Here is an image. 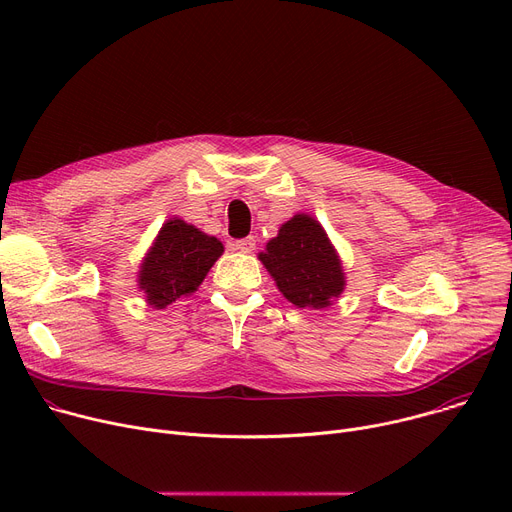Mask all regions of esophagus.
I'll list each match as a JSON object with an SVG mask.
<instances>
[{
	"label": "esophagus",
	"instance_id": "34e87169",
	"mask_svg": "<svg viewBox=\"0 0 512 512\" xmlns=\"http://www.w3.org/2000/svg\"><path fill=\"white\" fill-rule=\"evenodd\" d=\"M230 247L234 251H240V253H253L255 251V238L247 236V238H240V240H232Z\"/></svg>",
	"mask_w": 512,
	"mask_h": 512
}]
</instances>
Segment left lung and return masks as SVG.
Masks as SVG:
<instances>
[{"mask_svg":"<svg viewBox=\"0 0 512 512\" xmlns=\"http://www.w3.org/2000/svg\"><path fill=\"white\" fill-rule=\"evenodd\" d=\"M259 261L284 297L301 309L330 307L346 286L342 261L324 226L313 215L297 213L267 240Z\"/></svg>","mask_w":512,"mask_h":512,"instance_id":"1","label":"left lung"}]
</instances>
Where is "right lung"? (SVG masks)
Segmentation results:
<instances>
[{
	"label": "right lung",
	"mask_w": 512,
	"mask_h": 512,
	"mask_svg": "<svg viewBox=\"0 0 512 512\" xmlns=\"http://www.w3.org/2000/svg\"><path fill=\"white\" fill-rule=\"evenodd\" d=\"M224 253L222 242L180 218L159 228L139 265V290L153 309H166L193 294Z\"/></svg>",
	"instance_id": "add662e5"
}]
</instances>
